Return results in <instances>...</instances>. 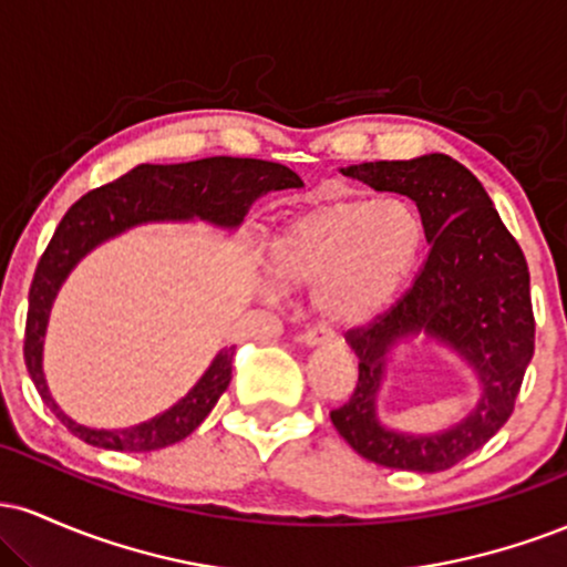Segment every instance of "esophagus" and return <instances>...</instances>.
I'll list each match as a JSON object with an SVG mask.
<instances>
[{
  "mask_svg": "<svg viewBox=\"0 0 567 567\" xmlns=\"http://www.w3.org/2000/svg\"><path fill=\"white\" fill-rule=\"evenodd\" d=\"M301 341L306 343V347H328V343L336 341V336L324 328H309L301 336Z\"/></svg>",
  "mask_w": 567,
  "mask_h": 567,
  "instance_id": "1",
  "label": "esophagus"
}]
</instances>
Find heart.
Masks as SVG:
<instances>
[{
  "label": "heart",
  "instance_id": "obj_1",
  "mask_svg": "<svg viewBox=\"0 0 567 567\" xmlns=\"http://www.w3.org/2000/svg\"><path fill=\"white\" fill-rule=\"evenodd\" d=\"M421 245L424 224L408 199H343L292 218L271 243L269 269L282 288H315L322 320L351 328L392 306Z\"/></svg>",
  "mask_w": 567,
  "mask_h": 567
}]
</instances>
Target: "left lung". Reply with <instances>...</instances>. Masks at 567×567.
Masks as SVG:
<instances>
[{
  "instance_id": "left-lung-1",
  "label": "left lung",
  "mask_w": 567,
  "mask_h": 567,
  "mask_svg": "<svg viewBox=\"0 0 567 567\" xmlns=\"http://www.w3.org/2000/svg\"><path fill=\"white\" fill-rule=\"evenodd\" d=\"M341 173L375 192L413 199L432 247L405 296L347 333V343L360 360V379L349 402L330 410V421L373 464L445 472L480 451L514 410L536 341L528 261L501 224L483 184L447 154L362 162ZM419 332L455 350L481 383L473 413L437 435L394 433L378 419L388 351Z\"/></svg>"
}]
</instances>
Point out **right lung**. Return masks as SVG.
I'll return each instance as SVG.
<instances>
[{
  "label": "right lung",
  "mask_w": 567,
  "mask_h": 567,
  "mask_svg": "<svg viewBox=\"0 0 567 567\" xmlns=\"http://www.w3.org/2000/svg\"><path fill=\"white\" fill-rule=\"evenodd\" d=\"M303 181L290 167L266 159L207 157L181 165H138L120 181L93 188L69 207L50 239L48 250L39 258L29 290V315H25L23 357L39 396L61 419L74 437L106 451L146 453L175 445L197 429L216 408L218 396L231 381L234 347L218 351L213 365L197 381V386L171 410L130 429H90L71 421L50 396L42 373V338L48 317L61 290L63 279L87 256L95 245L116 234L152 220H188L199 218L224 229H237L250 205L266 192L298 188Z\"/></svg>",
  "instance_id": "1"
}]
</instances>
